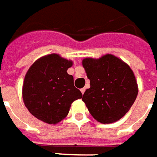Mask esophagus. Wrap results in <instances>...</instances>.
<instances>
[{
	"instance_id": "esophagus-1",
	"label": "esophagus",
	"mask_w": 157,
	"mask_h": 157,
	"mask_svg": "<svg viewBox=\"0 0 157 157\" xmlns=\"http://www.w3.org/2000/svg\"><path fill=\"white\" fill-rule=\"evenodd\" d=\"M85 91H86V88H85V87H83V88H82V89H81V92H82V94H84V93H85Z\"/></svg>"
}]
</instances>
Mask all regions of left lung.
<instances>
[{"label": "left lung", "mask_w": 157, "mask_h": 157, "mask_svg": "<svg viewBox=\"0 0 157 157\" xmlns=\"http://www.w3.org/2000/svg\"><path fill=\"white\" fill-rule=\"evenodd\" d=\"M82 65L90 81V87L82 96L89 113L102 124L118 121L130 110L137 96L133 71L111 54L99 59L85 58Z\"/></svg>", "instance_id": "1"}]
</instances>
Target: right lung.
Wrapping results in <instances>:
<instances>
[{"instance_id": "obj_1", "label": "right lung", "mask_w": 157, "mask_h": 157, "mask_svg": "<svg viewBox=\"0 0 157 157\" xmlns=\"http://www.w3.org/2000/svg\"><path fill=\"white\" fill-rule=\"evenodd\" d=\"M72 61L51 54L37 60L25 75L23 101L29 112L47 124L60 122L68 115L71 104L82 97L67 73Z\"/></svg>"}]
</instances>
